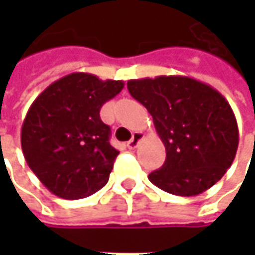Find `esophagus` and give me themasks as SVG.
<instances>
[{"label":"esophagus","instance_id":"esophagus-1","mask_svg":"<svg viewBox=\"0 0 255 255\" xmlns=\"http://www.w3.org/2000/svg\"><path fill=\"white\" fill-rule=\"evenodd\" d=\"M143 139V134L140 132H136V133H133V136H132V139L129 140V142L126 143V146H128V149H136V146L139 144V142L142 140Z\"/></svg>","mask_w":255,"mask_h":255}]
</instances>
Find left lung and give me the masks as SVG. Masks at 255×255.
<instances>
[{
  "mask_svg": "<svg viewBox=\"0 0 255 255\" xmlns=\"http://www.w3.org/2000/svg\"><path fill=\"white\" fill-rule=\"evenodd\" d=\"M128 89L152 115L166 147L163 166L149 174L154 186L189 197L220 180L236 157L239 128L219 91L179 75L132 79Z\"/></svg>",
  "mask_w": 255,
  "mask_h": 255,
  "instance_id": "1",
  "label": "left lung"
}]
</instances>
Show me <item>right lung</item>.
I'll use <instances>...</instances> for the list:
<instances>
[{
    "mask_svg": "<svg viewBox=\"0 0 255 255\" xmlns=\"http://www.w3.org/2000/svg\"><path fill=\"white\" fill-rule=\"evenodd\" d=\"M123 86V81L75 72L49 85L28 109L21 129L22 153L55 196L78 200L108 183L119 152L109 143L111 128L99 112Z\"/></svg>",
    "mask_w": 255,
    "mask_h": 255,
    "instance_id": "add662e5",
    "label": "right lung"
}]
</instances>
